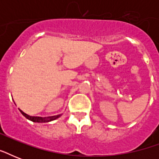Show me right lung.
<instances>
[{
    "label": "right lung",
    "instance_id": "1",
    "mask_svg": "<svg viewBox=\"0 0 159 159\" xmlns=\"http://www.w3.org/2000/svg\"><path fill=\"white\" fill-rule=\"evenodd\" d=\"M20 110V109H19ZM21 114L23 115L26 119H28L30 120L33 121V122H36V123H46V122H49V121L54 120L62 116V115H57V116H48V117H40V116H30L25 114L24 111L20 110Z\"/></svg>",
    "mask_w": 159,
    "mask_h": 159
}]
</instances>
